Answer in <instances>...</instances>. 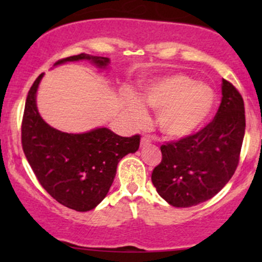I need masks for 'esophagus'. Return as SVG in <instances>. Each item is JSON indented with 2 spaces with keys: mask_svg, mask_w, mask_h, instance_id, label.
I'll list each match as a JSON object with an SVG mask.
<instances>
[{
  "mask_svg": "<svg viewBox=\"0 0 262 262\" xmlns=\"http://www.w3.org/2000/svg\"><path fill=\"white\" fill-rule=\"evenodd\" d=\"M151 143V140H150L149 137H146V135H144V137H141V140H140V145L141 146H145L148 145V144Z\"/></svg>",
  "mask_w": 262,
  "mask_h": 262,
  "instance_id": "34e87169",
  "label": "esophagus"
}]
</instances>
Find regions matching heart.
<instances>
[{
	"instance_id": "obj_1",
	"label": "heart",
	"mask_w": 262,
	"mask_h": 262,
	"mask_svg": "<svg viewBox=\"0 0 262 262\" xmlns=\"http://www.w3.org/2000/svg\"><path fill=\"white\" fill-rule=\"evenodd\" d=\"M143 98L148 106L158 111V127L171 139H182L196 133L209 118L215 103L212 87L194 81L187 74H173L152 81ZM130 113L138 124L148 122V113L140 101L130 102Z\"/></svg>"
}]
</instances>
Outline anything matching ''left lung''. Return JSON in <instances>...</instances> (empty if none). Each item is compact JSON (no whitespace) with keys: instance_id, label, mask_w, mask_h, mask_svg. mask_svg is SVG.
Returning <instances> with one entry per match:
<instances>
[{"instance_id":"1","label":"left lung","mask_w":262,"mask_h":262,"mask_svg":"<svg viewBox=\"0 0 262 262\" xmlns=\"http://www.w3.org/2000/svg\"><path fill=\"white\" fill-rule=\"evenodd\" d=\"M222 102L208 124L189 137L162 144V159L151 173L152 185L173 207L197 206L227 185L239 164L245 134L242 95L223 79Z\"/></svg>"}]
</instances>
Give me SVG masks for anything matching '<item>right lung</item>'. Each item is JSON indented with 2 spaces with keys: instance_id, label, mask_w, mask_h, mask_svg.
<instances>
[{
  "instance_id": "right-lung-1",
  "label": "right lung",
  "mask_w": 262,
  "mask_h": 262,
  "mask_svg": "<svg viewBox=\"0 0 262 262\" xmlns=\"http://www.w3.org/2000/svg\"><path fill=\"white\" fill-rule=\"evenodd\" d=\"M76 60H91L106 68L110 59L89 54L69 56L55 65ZM37 77L29 90L22 119V148L33 172L45 191L60 204L77 212H87L107 196L117 165L129 152L139 149L140 135L119 137L107 128L82 134H70L43 121L35 103Z\"/></svg>"
}]
</instances>
